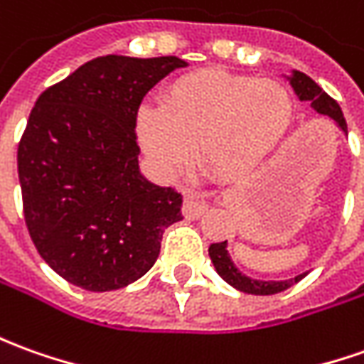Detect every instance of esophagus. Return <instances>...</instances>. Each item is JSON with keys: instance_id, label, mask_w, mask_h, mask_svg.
Masks as SVG:
<instances>
[{"instance_id": "34e87169", "label": "esophagus", "mask_w": 364, "mask_h": 364, "mask_svg": "<svg viewBox=\"0 0 364 364\" xmlns=\"http://www.w3.org/2000/svg\"><path fill=\"white\" fill-rule=\"evenodd\" d=\"M207 211V203L197 201V199H185L183 203V215L189 219H199Z\"/></svg>"}]
</instances>
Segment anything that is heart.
<instances>
[{
  "label": "heart",
  "mask_w": 364,
  "mask_h": 364,
  "mask_svg": "<svg viewBox=\"0 0 364 364\" xmlns=\"http://www.w3.org/2000/svg\"><path fill=\"white\" fill-rule=\"evenodd\" d=\"M293 119V99L283 83L221 69L173 79L161 107L141 105L135 131L141 147L163 173L191 161L193 143L205 171L239 179L277 149Z\"/></svg>",
  "instance_id": "heart-1"
}]
</instances>
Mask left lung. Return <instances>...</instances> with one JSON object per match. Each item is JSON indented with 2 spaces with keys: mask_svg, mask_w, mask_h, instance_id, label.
Returning <instances> with one entry per match:
<instances>
[{
  "mask_svg": "<svg viewBox=\"0 0 364 364\" xmlns=\"http://www.w3.org/2000/svg\"><path fill=\"white\" fill-rule=\"evenodd\" d=\"M289 81H291V85L295 89L296 97L301 99V101H309L311 107L317 113H321V115H328L331 119L337 121L338 127L347 133V121L343 117V111L338 107V103L318 87L313 79L305 75V73H301V71H293V75L289 77ZM209 257L213 261L217 273L223 277L229 285H233L235 289H239L243 293H249V295H275V293H281V291H285L289 287L299 283L306 275L305 273V275H299L295 279H289V281H257V279H251V277H245L235 267L233 261H231L229 251H227V241L211 245L209 247Z\"/></svg>",
  "mask_w": 364,
  "mask_h": 364,
  "instance_id": "obj_1",
  "label": "left lung"
}]
</instances>
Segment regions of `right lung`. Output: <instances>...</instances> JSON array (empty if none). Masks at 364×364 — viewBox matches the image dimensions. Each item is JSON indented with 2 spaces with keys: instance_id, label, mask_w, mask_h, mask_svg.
Wrapping results in <instances>:
<instances>
[{
  "instance_id": "right-lung-1",
  "label": "right lung",
  "mask_w": 364,
  "mask_h": 364,
  "mask_svg": "<svg viewBox=\"0 0 364 364\" xmlns=\"http://www.w3.org/2000/svg\"><path fill=\"white\" fill-rule=\"evenodd\" d=\"M179 58L105 55L47 87L17 147L27 231L71 285L115 291L149 271L181 193L139 173L135 115Z\"/></svg>"
}]
</instances>
